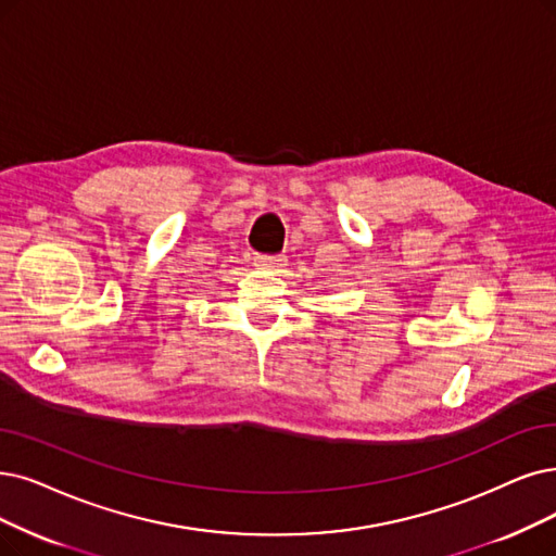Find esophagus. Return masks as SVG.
<instances>
[{
  "mask_svg": "<svg viewBox=\"0 0 556 556\" xmlns=\"http://www.w3.org/2000/svg\"><path fill=\"white\" fill-rule=\"evenodd\" d=\"M287 257L285 255H255L253 257V264L257 266V269H280V266H285Z\"/></svg>",
  "mask_w": 556,
  "mask_h": 556,
  "instance_id": "obj_1",
  "label": "esophagus"
}]
</instances>
